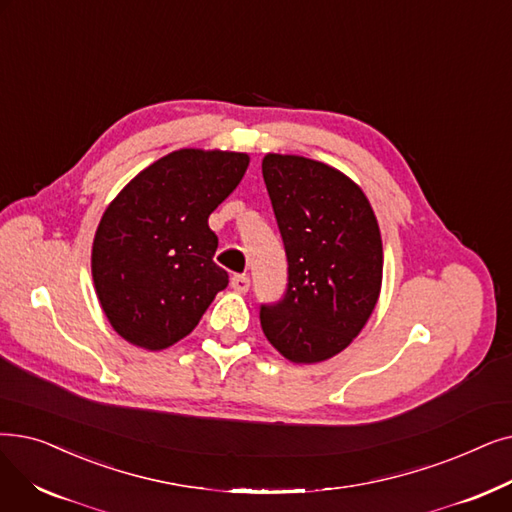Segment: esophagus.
<instances>
[{
    "label": "esophagus",
    "mask_w": 512,
    "mask_h": 512,
    "mask_svg": "<svg viewBox=\"0 0 512 512\" xmlns=\"http://www.w3.org/2000/svg\"><path fill=\"white\" fill-rule=\"evenodd\" d=\"M230 286L234 288L236 293L244 295V293H249V288H251V278H249L247 274H238V276H232V280H230Z\"/></svg>",
    "instance_id": "obj_1"
}]
</instances>
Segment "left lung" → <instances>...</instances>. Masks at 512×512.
<instances>
[{
  "label": "left lung",
  "instance_id": "8db88e82",
  "mask_svg": "<svg viewBox=\"0 0 512 512\" xmlns=\"http://www.w3.org/2000/svg\"><path fill=\"white\" fill-rule=\"evenodd\" d=\"M288 261L282 301L263 305V335L295 364H318L360 335L383 284V240L364 190L299 154L261 161Z\"/></svg>",
  "mask_w": 512,
  "mask_h": 512
}]
</instances>
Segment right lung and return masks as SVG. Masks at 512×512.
<instances>
[{"label":"right lung","instance_id":"1","mask_svg":"<svg viewBox=\"0 0 512 512\" xmlns=\"http://www.w3.org/2000/svg\"><path fill=\"white\" fill-rule=\"evenodd\" d=\"M249 161L234 150H173L110 201L92 244V278L104 316L127 343L148 351L175 345L228 286L213 261L209 215Z\"/></svg>","mask_w":512,"mask_h":512}]
</instances>
